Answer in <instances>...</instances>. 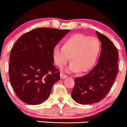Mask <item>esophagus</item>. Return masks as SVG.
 I'll use <instances>...</instances> for the list:
<instances>
[{"mask_svg": "<svg viewBox=\"0 0 127 127\" xmlns=\"http://www.w3.org/2000/svg\"><path fill=\"white\" fill-rule=\"evenodd\" d=\"M67 77H68V75L62 73H61V79H65Z\"/></svg>", "mask_w": 127, "mask_h": 127, "instance_id": "esophagus-1", "label": "esophagus"}]
</instances>
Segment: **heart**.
Listing matches in <instances>:
<instances>
[{
  "mask_svg": "<svg viewBox=\"0 0 127 127\" xmlns=\"http://www.w3.org/2000/svg\"><path fill=\"white\" fill-rule=\"evenodd\" d=\"M100 48V42L96 37L83 34H75L64 41L63 47H55L53 57L56 65L61 68L68 64L71 57L72 63L70 70L85 72L95 64Z\"/></svg>",
  "mask_w": 127,
  "mask_h": 127,
  "instance_id": "1",
  "label": "heart"
}]
</instances>
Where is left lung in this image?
Wrapping results in <instances>:
<instances>
[{"label": "left lung", "instance_id": "1", "mask_svg": "<svg viewBox=\"0 0 127 127\" xmlns=\"http://www.w3.org/2000/svg\"><path fill=\"white\" fill-rule=\"evenodd\" d=\"M101 42V55L96 66L87 74L76 77L71 97L81 104H91L103 99L111 88L118 73L119 54L113 42L96 32Z\"/></svg>", "mask_w": 127, "mask_h": 127}]
</instances>
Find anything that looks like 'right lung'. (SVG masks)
I'll return each mask as SVG.
<instances>
[{"instance_id": "right-lung-1", "label": "right lung", "mask_w": 127, "mask_h": 127, "mask_svg": "<svg viewBox=\"0 0 127 127\" xmlns=\"http://www.w3.org/2000/svg\"><path fill=\"white\" fill-rule=\"evenodd\" d=\"M69 30L38 28L23 34L12 49L8 64L10 82L17 97L31 105L49 96L61 79L54 65L53 51Z\"/></svg>"}]
</instances>
